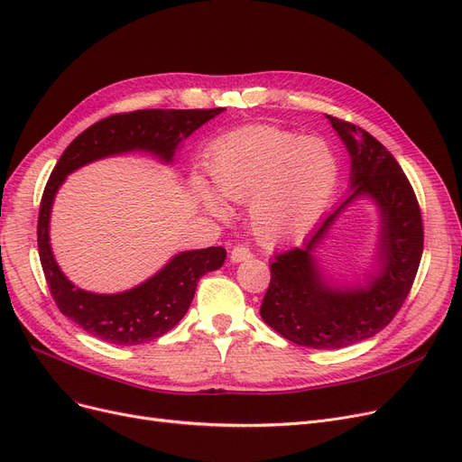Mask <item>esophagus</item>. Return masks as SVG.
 <instances>
[{"label":"esophagus","mask_w":462,"mask_h":462,"mask_svg":"<svg viewBox=\"0 0 462 462\" xmlns=\"http://www.w3.org/2000/svg\"><path fill=\"white\" fill-rule=\"evenodd\" d=\"M247 258H251V249L247 245H236L230 253L232 263H244Z\"/></svg>","instance_id":"obj_1"}]
</instances>
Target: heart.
I'll return each instance as SVG.
<instances>
[{"label":"heart","instance_id":"obj_1","mask_svg":"<svg viewBox=\"0 0 462 462\" xmlns=\"http://www.w3.org/2000/svg\"><path fill=\"white\" fill-rule=\"evenodd\" d=\"M213 189L230 202H247L254 234L275 244L310 228L327 208L337 181V158L319 137L270 125L218 137L208 154ZM194 192L211 213L225 215L223 199L194 179Z\"/></svg>","mask_w":462,"mask_h":462}]
</instances>
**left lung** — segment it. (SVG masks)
I'll return each mask as SVG.
<instances>
[{"label":"left lung","instance_id":"obj_1","mask_svg":"<svg viewBox=\"0 0 462 462\" xmlns=\"http://www.w3.org/2000/svg\"><path fill=\"white\" fill-rule=\"evenodd\" d=\"M351 154V196L334 209L304 247L277 253L260 317L289 342L339 349L383 330L411 291L423 254V218L417 196L396 158L366 130L327 115ZM370 195L382 211L380 273L363 290H332L312 249L355 197Z\"/></svg>","mask_w":462,"mask_h":462}]
</instances>
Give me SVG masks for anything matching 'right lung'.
<instances>
[{
    "label": "right lung",
    "mask_w": 462,
    "mask_h": 462,
    "mask_svg": "<svg viewBox=\"0 0 462 462\" xmlns=\"http://www.w3.org/2000/svg\"><path fill=\"white\" fill-rule=\"evenodd\" d=\"M223 111L215 107L116 113L79 134L60 156L39 206V258L58 310L90 336L115 346H139L170 332L189 311L199 277L223 266L226 251L208 247L179 253L145 283L120 294L81 291L60 272L51 251L49 218L56 190L73 170L118 152L149 151L170 162L181 139Z\"/></svg>",
    "instance_id": "add662e5"
}]
</instances>
